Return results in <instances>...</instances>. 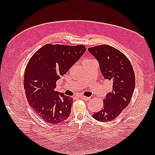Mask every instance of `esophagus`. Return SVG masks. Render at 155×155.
Listing matches in <instances>:
<instances>
[{"label":"esophagus","mask_w":155,"mask_h":155,"mask_svg":"<svg viewBox=\"0 0 155 155\" xmlns=\"http://www.w3.org/2000/svg\"><path fill=\"white\" fill-rule=\"evenodd\" d=\"M80 98H82V99L85 100V101H88L91 99V97H84V96H80Z\"/></svg>","instance_id":"1"}]
</instances>
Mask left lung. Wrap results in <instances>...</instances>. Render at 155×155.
Masks as SVG:
<instances>
[{
	"label": "left lung",
	"mask_w": 155,
	"mask_h": 155,
	"mask_svg": "<svg viewBox=\"0 0 155 155\" xmlns=\"http://www.w3.org/2000/svg\"><path fill=\"white\" fill-rule=\"evenodd\" d=\"M99 62L105 79L113 83V89L103 101V107L93 117L101 122L115 119L130 103L135 87V76L130 62L123 52L103 45L88 48Z\"/></svg>",
	"instance_id": "1"
}]
</instances>
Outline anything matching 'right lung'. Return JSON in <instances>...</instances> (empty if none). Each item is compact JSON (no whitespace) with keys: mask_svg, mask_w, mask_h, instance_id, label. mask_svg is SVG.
<instances>
[{"mask_svg":"<svg viewBox=\"0 0 155 155\" xmlns=\"http://www.w3.org/2000/svg\"><path fill=\"white\" fill-rule=\"evenodd\" d=\"M85 51L84 45L47 44L29 60L24 75L26 97L35 113L47 123H61L70 115L72 98L56 91V83Z\"/></svg>","mask_w":155,"mask_h":155,"instance_id":"add662e5","label":"right lung"}]
</instances>
